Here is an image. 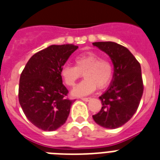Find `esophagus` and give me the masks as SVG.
Instances as JSON below:
<instances>
[{
  "instance_id": "esophagus-1",
  "label": "esophagus",
  "mask_w": 160,
  "mask_h": 160,
  "mask_svg": "<svg viewBox=\"0 0 160 160\" xmlns=\"http://www.w3.org/2000/svg\"><path fill=\"white\" fill-rule=\"evenodd\" d=\"M81 100L83 101H85V102H88V101H90V98H81Z\"/></svg>"
}]
</instances>
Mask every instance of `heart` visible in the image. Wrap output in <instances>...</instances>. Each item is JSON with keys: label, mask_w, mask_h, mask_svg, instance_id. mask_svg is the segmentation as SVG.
Listing matches in <instances>:
<instances>
[{"label": "heart", "mask_w": 160, "mask_h": 160, "mask_svg": "<svg viewBox=\"0 0 160 160\" xmlns=\"http://www.w3.org/2000/svg\"><path fill=\"white\" fill-rule=\"evenodd\" d=\"M75 65H65L61 68L60 75L67 86L72 87L84 74L85 80L72 90L73 96H84L94 92L96 88L106 87L114 74L112 63L100 55L87 51L77 55Z\"/></svg>", "instance_id": "heart-1"}]
</instances>
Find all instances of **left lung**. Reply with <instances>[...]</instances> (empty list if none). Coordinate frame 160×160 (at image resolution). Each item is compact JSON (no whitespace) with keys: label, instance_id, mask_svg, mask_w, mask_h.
<instances>
[{"label":"left lung","instance_id":"8db88e82","mask_svg":"<svg viewBox=\"0 0 160 160\" xmlns=\"http://www.w3.org/2000/svg\"><path fill=\"white\" fill-rule=\"evenodd\" d=\"M93 45L109 55L114 65L111 84L100 96L102 108L93 119L104 128L116 129L131 119L140 103L144 92L140 64L126 47L115 42Z\"/></svg>","mask_w":160,"mask_h":160}]
</instances>
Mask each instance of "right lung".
<instances>
[{
    "mask_svg": "<svg viewBox=\"0 0 160 160\" xmlns=\"http://www.w3.org/2000/svg\"><path fill=\"white\" fill-rule=\"evenodd\" d=\"M77 46L52 45L26 63L19 83V102L26 118L39 129L53 131L65 124L74 100L66 96L60 70Z\"/></svg>",
    "mask_w": 160,
    "mask_h": 160,
    "instance_id": "1",
    "label": "right lung"
}]
</instances>
